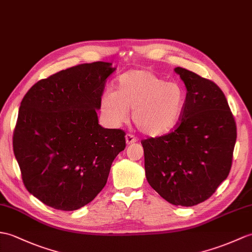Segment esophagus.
Here are the masks:
<instances>
[{"instance_id":"34e87169","label":"esophagus","mask_w":252,"mask_h":252,"mask_svg":"<svg viewBox=\"0 0 252 252\" xmlns=\"http://www.w3.org/2000/svg\"><path fill=\"white\" fill-rule=\"evenodd\" d=\"M137 142V138L134 136V135H132V134H126V145H131V144H134V143H136Z\"/></svg>"}]
</instances>
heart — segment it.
I'll use <instances>...</instances> for the list:
<instances>
[{"label": "heart", "instance_id": "heart-1", "mask_svg": "<svg viewBox=\"0 0 252 252\" xmlns=\"http://www.w3.org/2000/svg\"><path fill=\"white\" fill-rule=\"evenodd\" d=\"M184 87L167 81L150 69L135 68L121 74L116 90L105 91L101 109L113 126H120L132 110L134 125L143 134L159 137L172 132L179 124L186 105Z\"/></svg>", "mask_w": 252, "mask_h": 252}]
</instances>
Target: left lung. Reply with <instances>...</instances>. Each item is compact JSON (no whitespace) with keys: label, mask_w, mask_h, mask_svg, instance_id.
<instances>
[{"label":"left lung","mask_w":252,"mask_h":252,"mask_svg":"<svg viewBox=\"0 0 252 252\" xmlns=\"http://www.w3.org/2000/svg\"><path fill=\"white\" fill-rule=\"evenodd\" d=\"M184 114L171 133L142 140L146 178L173 205L194 206L226 179L236 142V124L224 93L214 81L183 67Z\"/></svg>","instance_id":"left-lung-1"}]
</instances>
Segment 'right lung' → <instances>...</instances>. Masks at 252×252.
I'll list each match as a JSON object with an SVG mask.
<instances>
[{
  "label": "right lung",
  "instance_id": "obj_1",
  "mask_svg": "<svg viewBox=\"0 0 252 252\" xmlns=\"http://www.w3.org/2000/svg\"><path fill=\"white\" fill-rule=\"evenodd\" d=\"M112 63L79 64L37 81L22 98L13 147L27 190L52 208L87 205L107 183L126 133L98 125Z\"/></svg>",
  "mask_w": 252,
  "mask_h": 252
}]
</instances>
